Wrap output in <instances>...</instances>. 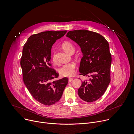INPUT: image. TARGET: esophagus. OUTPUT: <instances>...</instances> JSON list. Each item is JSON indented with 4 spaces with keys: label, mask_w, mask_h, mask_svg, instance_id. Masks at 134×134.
Listing matches in <instances>:
<instances>
[{
    "label": "esophagus",
    "mask_w": 134,
    "mask_h": 134,
    "mask_svg": "<svg viewBox=\"0 0 134 134\" xmlns=\"http://www.w3.org/2000/svg\"><path fill=\"white\" fill-rule=\"evenodd\" d=\"M73 80V77H70V78H69V82H71Z\"/></svg>",
    "instance_id": "esophagus-1"
}]
</instances>
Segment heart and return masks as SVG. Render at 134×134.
<instances>
[{
    "instance_id": "obj_1",
    "label": "heart",
    "mask_w": 134,
    "mask_h": 134,
    "mask_svg": "<svg viewBox=\"0 0 134 134\" xmlns=\"http://www.w3.org/2000/svg\"><path fill=\"white\" fill-rule=\"evenodd\" d=\"M62 48L68 53H72L74 51V46L70 42H65L62 45ZM53 61L55 62L56 61L55 57L53 55L52 58ZM76 64L74 62H70L62 65L59 69V72L61 75L64 76H70L74 74L75 71Z\"/></svg>"
}]
</instances>
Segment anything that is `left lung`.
I'll use <instances>...</instances> for the list:
<instances>
[{
    "mask_svg": "<svg viewBox=\"0 0 134 134\" xmlns=\"http://www.w3.org/2000/svg\"><path fill=\"white\" fill-rule=\"evenodd\" d=\"M66 36L80 46L83 53L80 75L90 77L82 81L78 94L85 101H96L104 94L111 80L109 43L100 34L86 30L70 31Z\"/></svg>",
    "mask_w": 134,
    "mask_h": 134,
    "instance_id": "obj_1",
    "label": "left lung"
}]
</instances>
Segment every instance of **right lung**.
Here are the masks:
<instances>
[{"mask_svg": "<svg viewBox=\"0 0 134 134\" xmlns=\"http://www.w3.org/2000/svg\"><path fill=\"white\" fill-rule=\"evenodd\" d=\"M66 32L46 31L33 34L23 47L20 63L24 83L32 97L44 105L57 102L68 83L67 77L55 79L59 74L51 63L52 45Z\"/></svg>", "mask_w": 134, "mask_h": 134, "instance_id": "1", "label": "right lung"}]
</instances>
